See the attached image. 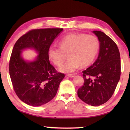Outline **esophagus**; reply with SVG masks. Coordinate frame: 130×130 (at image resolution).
<instances>
[{"label": "esophagus", "instance_id": "obj_1", "mask_svg": "<svg viewBox=\"0 0 130 130\" xmlns=\"http://www.w3.org/2000/svg\"><path fill=\"white\" fill-rule=\"evenodd\" d=\"M67 76H68V77H74L75 76V74H67Z\"/></svg>", "mask_w": 130, "mask_h": 130}]
</instances>
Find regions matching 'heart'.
I'll use <instances>...</instances> for the list:
<instances>
[{
    "instance_id": "1",
    "label": "heart",
    "mask_w": 130,
    "mask_h": 130,
    "mask_svg": "<svg viewBox=\"0 0 130 130\" xmlns=\"http://www.w3.org/2000/svg\"><path fill=\"white\" fill-rule=\"evenodd\" d=\"M60 46L52 45L48 49L49 58L55 65L60 66L69 54V59L60 68L62 72H73L81 65L87 67L93 62L100 49L98 38L92 35L72 33L60 41Z\"/></svg>"
}]
</instances>
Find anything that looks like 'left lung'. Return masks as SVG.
<instances>
[{"label":"left lung","mask_w":130,"mask_h":130,"mask_svg":"<svg viewBox=\"0 0 130 130\" xmlns=\"http://www.w3.org/2000/svg\"><path fill=\"white\" fill-rule=\"evenodd\" d=\"M100 41L99 54L93 65L83 71L84 85L77 91L78 98L96 106L106 103L113 94L120 77V56L112 39L100 31H93Z\"/></svg>","instance_id":"1"}]
</instances>
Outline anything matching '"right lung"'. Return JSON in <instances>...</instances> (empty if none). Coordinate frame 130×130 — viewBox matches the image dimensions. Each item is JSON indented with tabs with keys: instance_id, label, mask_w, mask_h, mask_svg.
I'll return each instance as SVG.
<instances>
[{
	"instance_id": "add662e5",
	"label": "right lung",
	"mask_w": 130,
	"mask_h": 130,
	"mask_svg": "<svg viewBox=\"0 0 130 130\" xmlns=\"http://www.w3.org/2000/svg\"><path fill=\"white\" fill-rule=\"evenodd\" d=\"M63 28H39L20 37L13 47L9 63L10 76L18 97L26 104L41 106L54 98L65 74L50 64L47 51ZM33 48L39 55L33 61H25L21 51Z\"/></svg>"
}]
</instances>
